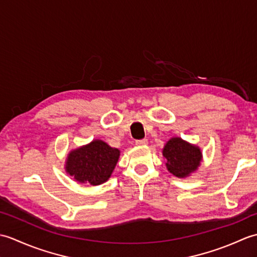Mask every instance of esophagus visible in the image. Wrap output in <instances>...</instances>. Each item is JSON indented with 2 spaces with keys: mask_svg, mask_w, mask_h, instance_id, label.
Instances as JSON below:
<instances>
[{
  "mask_svg": "<svg viewBox=\"0 0 257 257\" xmlns=\"http://www.w3.org/2000/svg\"><path fill=\"white\" fill-rule=\"evenodd\" d=\"M148 144V140L147 139H140V140H136V145L137 146H145Z\"/></svg>",
  "mask_w": 257,
  "mask_h": 257,
  "instance_id": "obj_1",
  "label": "esophagus"
}]
</instances>
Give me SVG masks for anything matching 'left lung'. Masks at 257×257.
Wrapping results in <instances>:
<instances>
[{
    "instance_id": "left-lung-1",
    "label": "left lung",
    "mask_w": 257,
    "mask_h": 257,
    "mask_svg": "<svg viewBox=\"0 0 257 257\" xmlns=\"http://www.w3.org/2000/svg\"><path fill=\"white\" fill-rule=\"evenodd\" d=\"M167 168L178 178H184L200 166L201 151L198 147L185 143L181 138H172L163 148Z\"/></svg>"
}]
</instances>
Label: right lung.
I'll return each mask as SVG.
<instances>
[{
    "label": "right lung",
    "instance_id": "obj_1",
    "mask_svg": "<svg viewBox=\"0 0 257 257\" xmlns=\"http://www.w3.org/2000/svg\"><path fill=\"white\" fill-rule=\"evenodd\" d=\"M120 151L111 148L101 140L70 152L67 158L66 171L78 182L98 185L106 182L117 165Z\"/></svg>",
    "mask_w": 257,
    "mask_h": 257
}]
</instances>
